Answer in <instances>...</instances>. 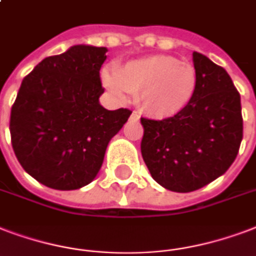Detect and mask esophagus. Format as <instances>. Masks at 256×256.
<instances>
[{
	"label": "esophagus",
	"mask_w": 256,
	"mask_h": 256,
	"mask_svg": "<svg viewBox=\"0 0 256 256\" xmlns=\"http://www.w3.org/2000/svg\"><path fill=\"white\" fill-rule=\"evenodd\" d=\"M132 118H134V120H140V114H138V112H136V111H132Z\"/></svg>",
	"instance_id": "esophagus-1"
}]
</instances>
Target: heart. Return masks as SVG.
<instances>
[{"label": "heart", "instance_id": "b5f03b06", "mask_svg": "<svg viewBox=\"0 0 256 256\" xmlns=\"http://www.w3.org/2000/svg\"><path fill=\"white\" fill-rule=\"evenodd\" d=\"M103 83L116 96L136 94V103L153 118H170L188 106L198 86L192 64L173 56L152 54L130 60L115 70L103 72Z\"/></svg>", "mask_w": 256, "mask_h": 256}]
</instances>
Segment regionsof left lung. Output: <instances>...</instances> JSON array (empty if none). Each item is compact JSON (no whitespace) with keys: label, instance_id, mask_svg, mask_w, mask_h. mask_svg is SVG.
<instances>
[{"label":"left lung","instance_id":"8db88e82","mask_svg":"<svg viewBox=\"0 0 256 256\" xmlns=\"http://www.w3.org/2000/svg\"><path fill=\"white\" fill-rule=\"evenodd\" d=\"M198 86L188 106L162 120L141 118V153L161 186L186 193L224 174L243 138L240 94L223 67L193 52Z\"/></svg>","mask_w":256,"mask_h":256}]
</instances>
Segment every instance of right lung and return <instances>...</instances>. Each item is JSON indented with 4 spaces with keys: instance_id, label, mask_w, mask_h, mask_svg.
Here are the masks:
<instances>
[{
    "instance_id": "obj_1",
    "label": "right lung",
    "mask_w": 256,
    "mask_h": 256,
    "mask_svg": "<svg viewBox=\"0 0 256 256\" xmlns=\"http://www.w3.org/2000/svg\"><path fill=\"white\" fill-rule=\"evenodd\" d=\"M104 46H74L46 58L21 83L10 111V136L24 170L48 188L90 184L107 145L132 111L100 106Z\"/></svg>"
}]
</instances>
